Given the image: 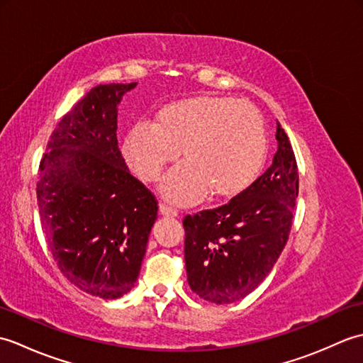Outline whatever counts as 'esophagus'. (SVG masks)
Returning a JSON list of instances; mask_svg holds the SVG:
<instances>
[{
	"label": "esophagus",
	"mask_w": 363,
	"mask_h": 363,
	"mask_svg": "<svg viewBox=\"0 0 363 363\" xmlns=\"http://www.w3.org/2000/svg\"><path fill=\"white\" fill-rule=\"evenodd\" d=\"M159 211L162 215H167V217H177V211L173 209L172 206H168L165 203H160L159 204Z\"/></svg>",
	"instance_id": "obj_1"
}]
</instances>
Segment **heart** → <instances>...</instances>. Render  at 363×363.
Masks as SVG:
<instances>
[{
    "instance_id": "obj_1",
    "label": "heart",
    "mask_w": 363,
    "mask_h": 363,
    "mask_svg": "<svg viewBox=\"0 0 363 363\" xmlns=\"http://www.w3.org/2000/svg\"><path fill=\"white\" fill-rule=\"evenodd\" d=\"M181 150L160 190L176 203L242 194L256 179L267 154L265 121L257 107L226 96H195L164 107L156 125L138 121L125 142V154L138 177L156 181Z\"/></svg>"
}]
</instances>
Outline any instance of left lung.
<instances>
[{"instance_id":"1","label":"left lung","mask_w":363,"mask_h":363,"mask_svg":"<svg viewBox=\"0 0 363 363\" xmlns=\"http://www.w3.org/2000/svg\"><path fill=\"white\" fill-rule=\"evenodd\" d=\"M276 125L277 151L267 172L229 203L182 221L187 281L209 303H235L256 290L289 240L299 176L289 137Z\"/></svg>"}]
</instances>
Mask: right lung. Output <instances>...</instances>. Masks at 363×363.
I'll return each mask as SVG.
<instances>
[{"label": "right lung", "mask_w": 363, "mask_h": 363, "mask_svg": "<svg viewBox=\"0 0 363 363\" xmlns=\"http://www.w3.org/2000/svg\"><path fill=\"white\" fill-rule=\"evenodd\" d=\"M137 82L91 89L52 130L37 204L62 274L79 290L117 299L134 287L157 201L129 173L117 140L118 104Z\"/></svg>", "instance_id": "1"}]
</instances>
